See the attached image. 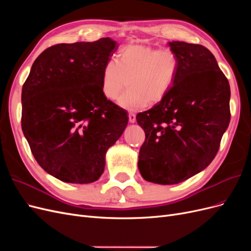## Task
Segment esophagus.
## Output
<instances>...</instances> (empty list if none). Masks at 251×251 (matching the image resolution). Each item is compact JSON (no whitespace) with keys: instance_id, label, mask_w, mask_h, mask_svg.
<instances>
[{"instance_id":"34e87169","label":"esophagus","mask_w":251,"mask_h":251,"mask_svg":"<svg viewBox=\"0 0 251 251\" xmlns=\"http://www.w3.org/2000/svg\"><path fill=\"white\" fill-rule=\"evenodd\" d=\"M128 120H130L131 124H134L136 121V115L134 113H130L128 114Z\"/></svg>"}]
</instances>
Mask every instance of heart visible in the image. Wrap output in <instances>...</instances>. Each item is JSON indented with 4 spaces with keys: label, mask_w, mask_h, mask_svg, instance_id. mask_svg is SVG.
<instances>
[{
    "label": "heart",
    "mask_w": 251,
    "mask_h": 251,
    "mask_svg": "<svg viewBox=\"0 0 251 251\" xmlns=\"http://www.w3.org/2000/svg\"><path fill=\"white\" fill-rule=\"evenodd\" d=\"M179 57L169 48L156 49L148 45H128L121 48L116 60L110 59L101 73V92L110 100H116L126 79L127 90L118 104L136 111L159 102L168 95L179 72Z\"/></svg>",
    "instance_id": "obj_1"
}]
</instances>
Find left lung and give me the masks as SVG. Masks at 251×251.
<instances>
[{
	"label": "left lung",
	"instance_id": "8db88e82",
	"mask_svg": "<svg viewBox=\"0 0 251 251\" xmlns=\"http://www.w3.org/2000/svg\"><path fill=\"white\" fill-rule=\"evenodd\" d=\"M179 57L173 88L153 108L137 114L146 133L138 169L149 182L177 184L206 169L230 121V87L202 45L170 42Z\"/></svg>",
	"mask_w": 251,
	"mask_h": 251
}]
</instances>
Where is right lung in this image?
I'll list each match as a JSON object with an SVG mask.
<instances>
[{
    "label": "right lung",
    "instance_id": "obj_1",
    "mask_svg": "<svg viewBox=\"0 0 251 251\" xmlns=\"http://www.w3.org/2000/svg\"><path fill=\"white\" fill-rule=\"evenodd\" d=\"M118 48L110 37L57 44L39 55L22 89V130L35 160L68 183H91L124 133L126 110L101 92L103 66Z\"/></svg>",
    "mask_w": 251,
    "mask_h": 251
}]
</instances>
